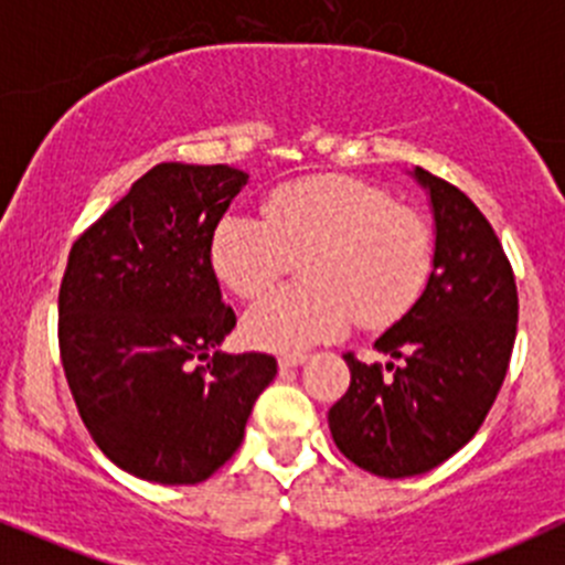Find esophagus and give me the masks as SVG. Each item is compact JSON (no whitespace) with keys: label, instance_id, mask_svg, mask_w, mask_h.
I'll list each match as a JSON object with an SVG mask.
<instances>
[{"label":"esophagus","instance_id":"esophagus-1","mask_svg":"<svg viewBox=\"0 0 565 565\" xmlns=\"http://www.w3.org/2000/svg\"><path fill=\"white\" fill-rule=\"evenodd\" d=\"M303 361H306V353H281L278 355V366H281V370H292V366L303 364Z\"/></svg>","mask_w":565,"mask_h":565}]
</instances>
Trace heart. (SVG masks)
Returning <instances> with one entry per match:
<instances>
[{"mask_svg": "<svg viewBox=\"0 0 565 565\" xmlns=\"http://www.w3.org/2000/svg\"><path fill=\"white\" fill-rule=\"evenodd\" d=\"M309 287L270 295L245 315V342L298 353L339 337L359 317L377 326L403 315L434 267L428 223L386 190L350 177H311L273 190L265 221L232 212L215 226L210 262L237 298L276 287L295 259Z\"/></svg>", "mask_w": 565, "mask_h": 565, "instance_id": "heart-1", "label": "heart"}]
</instances>
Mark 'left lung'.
I'll list each match as a JSON object with an SVG mask.
<instances>
[{
	"label": "left lung",
	"mask_w": 565,
	"mask_h": 565,
	"mask_svg": "<svg viewBox=\"0 0 565 565\" xmlns=\"http://www.w3.org/2000/svg\"><path fill=\"white\" fill-rule=\"evenodd\" d=\"M414 179L436 221L428 287L375 339L386 366L344 353L350 386L328 411L342 456L377 478L456 456L494 405L516 339V278L491 223L456 184L422 168Z\"/></svg>",
	"instance_id": "1"
}]
</instances>
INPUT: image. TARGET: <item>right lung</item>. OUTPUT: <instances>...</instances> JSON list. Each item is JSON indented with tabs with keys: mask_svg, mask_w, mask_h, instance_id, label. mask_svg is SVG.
I'll list each match as a JSON object with an SVG mask.
<instances>
[{
	"mask_svg": "<svg viewBox=\"0 0 565 565\" xmlns=\"http://www.w3.org/2000/svg\"><path fill=\"white\" fill-rule=\"evenodd\" d=\"M245 184L237 168L160 162L68 254L57 300L65 381L98 450L135 478L193 486L215 475L278 372L267 353L217 350L237 317L210 243Z\"/></svg>",
	"mask_w": 565,
	"mask_h": 565,
	"instance_id": "obj_1",
	"label": "right lung"
}]
</instances>
